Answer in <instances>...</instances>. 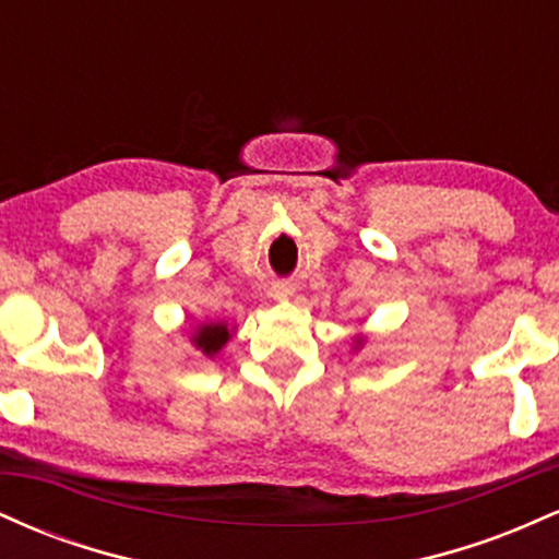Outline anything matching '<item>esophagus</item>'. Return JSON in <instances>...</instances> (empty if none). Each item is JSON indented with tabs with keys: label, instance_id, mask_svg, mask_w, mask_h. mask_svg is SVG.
<instances>
[{
	"label": "esophagus",
	"instance_id": "esophagus-1",
	"mask_svg": "<svg viewBox=\"0 0 559 559\" xmlns=\"http://www.w3.org/2000/svg\"><path fill=\"white\" fill-rule=\"evenodd\" d=\"M271 294H273V299L286 301V299L294 297V286H292V284H275V286L271 288Z\"/></svg>",
	"mask_w": 559,
	"mask_h": 559
}]
</instances>
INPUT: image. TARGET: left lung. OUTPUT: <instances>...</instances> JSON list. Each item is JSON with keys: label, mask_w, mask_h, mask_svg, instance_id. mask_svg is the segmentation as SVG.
Masks as SVG:
<instances>
[{"label": "left lung", "mask_w": 559, "mask_h": 559, "mask_svg": "<svg viewBox=\"0 0 559 559\" xmlns=\"http://www.w3.org/2000/svg\"><path fill=\"white\" fill-rule=\"evenodd\" d=\"M365 346V336L360 333V336H355V344H352V352H360Z\"/></svg>", "instance_id": "obj_1"}]
</instances>
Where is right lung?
Returning a JSON list of instances; mask_svg holds the SVG:
<instances>
[{
  "label": "right lung",
  "instance_id": "add662e5",
  "mask_svg": "<svg viewBox=\"0 0 559 559\" xmlns=\"http://www.w3.org/2000/svg\"><path fill=\"white\" fill-rule=\"evenodd\" d=\"M236 331V325H228L226 320H217V323H199L197 329H191L189 333V342L199 355L204 357H213L221 355V349L230 342V333Z\"/></svg>",
  "mask_w": 559,
  "mask_h": 559
}]
</instances>
